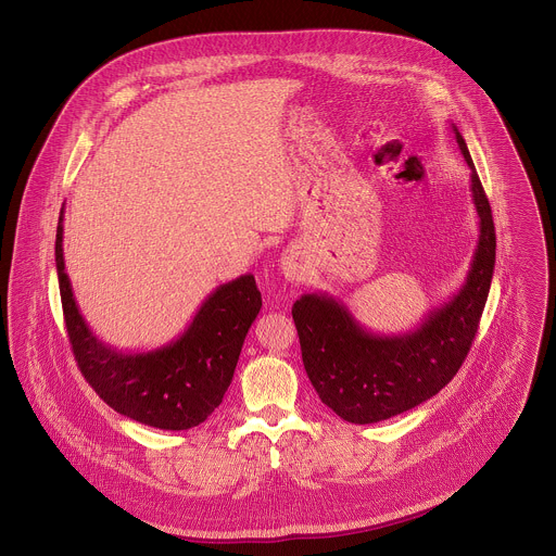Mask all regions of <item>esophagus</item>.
Listing matches in <instances>:
<instances>
[{"instance_id":"34e87169","label":"esophagus","mask_w":556,"mask_h":556,"mask_svg":"<svg viewBox=\"0 0 556 556\" xmlns=\"http://www.w3.org/2000/svg\"><path fill=\"white\" fill-rule=\"evenodd\" d=\"M280 269H282L285 278H287L289 282H295V285H298V282H304L306 276H308L306 261H304V256H302L300 252H295V250H291V252H287V254L282 256Z\"/></svg>"}]
</instances>
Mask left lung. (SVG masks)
Here are the masks:
<instances>
[{
	"label": "left lung",
	"mask_w": 556,
	"mask_h": 556,
	"mask_svg": "<svg viewBox=\"0 0 556 556\" xmlns=\"http://www.w3.org/2000/svg\"><path fill=\"white\" fill-rule=\"evenodd\" d=\"M452 130L471 168L479 216L477 248L460 291L430 311L415 329L397 336L368 331L327 293H306L293 304L308 379L318 397L344 421H383L439 394L456 377L476 338L494 274L496 236L469 148L454 124Z\"/></svg>",
	"instance_id": "1"
}]
</instances>
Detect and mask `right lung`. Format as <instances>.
Returning <instances> with one entry per match:
<instances>
[{
    "label": "right lung",
    "mask_w": 556,
    "mask_h": 556,
    "mask_svg": "<svg viewBox=\"0 0 556 556\" xmlns=\"http://www.w3.org/2000/svg\"><path fill=\"white\" fill-rule=\"evenodd\" d=\"M64 207L55 238L60 295L73 353L83 377L111 408L160 430L203 424L233 381L243 338L261 311L254 276L220 285L177 340L124 353L104 344L85 323L64 263Z\"/></svg>",
    "instance_id": "1"
}]
</instances>
